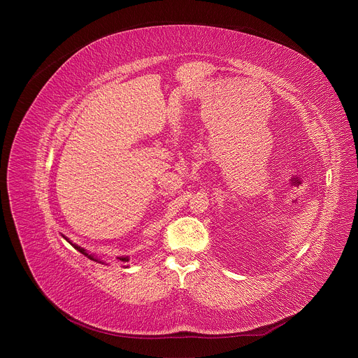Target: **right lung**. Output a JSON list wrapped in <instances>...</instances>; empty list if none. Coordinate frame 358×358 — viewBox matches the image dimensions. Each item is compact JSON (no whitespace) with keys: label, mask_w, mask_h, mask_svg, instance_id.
I'll list each match as a JSON object with an SVG mask.
<instances>
[{"label":"right lung","mask_w":358,"mask_h":358,"mask_svg":"<svg viewBox=\"0 0 358 358\" xmlns=\"http://www.w3.org/2000/svg\"><path fill=\"white\" fill-rule=\"evenodd\" d=\"M62 236H64V235H62ZM64 238H65V239H66V241H68V242H69V243H71V245H72V246H73V248H75V249H78V250H79V252H80V253H83V255H85V257H87V258H90V259H92V261H99V259H96V258H94V257H92V255H89V253H87V252H86V249H83V248H80V246H79V245H76V243H73V242H71V241H69V239H68V238H66V236H64ZM119 259H120V261H122V262H129V258H127V257H120V258H119Z\"/></svg>","instance_id":"obj_1"}]
</instances>
